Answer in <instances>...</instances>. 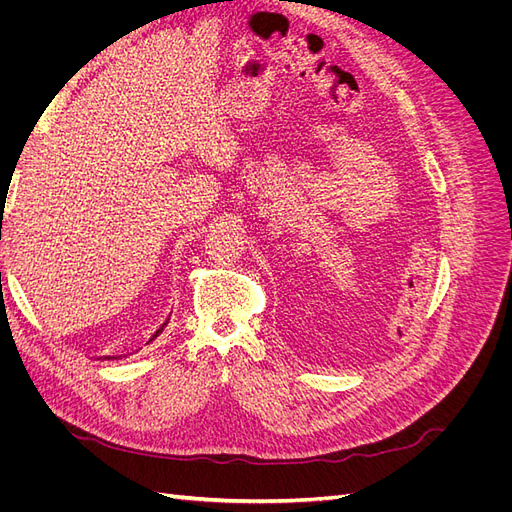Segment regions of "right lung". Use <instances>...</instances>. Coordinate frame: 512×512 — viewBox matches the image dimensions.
Segmentation results:
<instances>
[{"instance_id":"obj_1","label":"right lung","mask_w":512,"mask_h":512,"mask_svg":"<svg viewBox=\"0 0 512 512\" xmlns=\"http://www.w3.org/2000/svg\"><path fill=\"white\" fill-rule=\"evenodd\" d=\"M166 324H168V320H166V322H164V324H162V327H160V329H158V331H156V333H153V337H151V339H156V337H158V335H160V333H162V331H164V327H166ZM151 339H149V342H151Z\"/></svg>"}]
</instances>
